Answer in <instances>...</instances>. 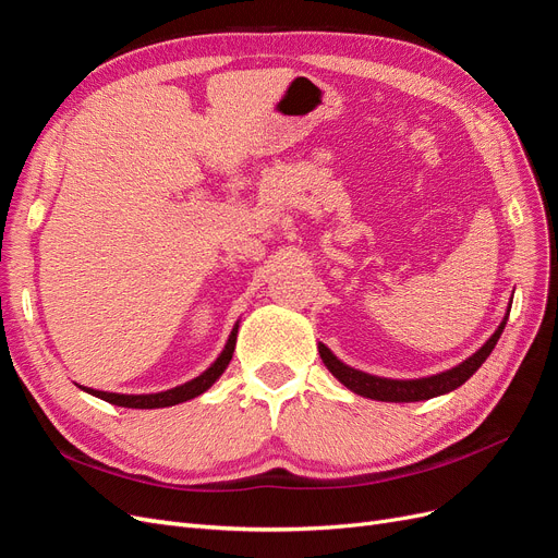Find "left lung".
I'll return each instance as SVG.
<instances>
[{"instance_id": "obj_1", "label": "left lung", "mask_w": 558, "mask_h": 558, "mask_svg": "<svg viewBox=\"0 0 558 558\" xmlns=\"http://www.w3.org/2000/svg\"><path fill=\"white\" fill-rule=\"evenodd\" d=\"M508 316H510V307H508V314H505V318L500 320V326L496 328V332L488 337L484 347L472 353L470 359H465L463 363H459L451 369H445L440 375H430L421 379H388V377L367 375L363 369L342 363L326 344L320 342H318V353H320V361H324L326 367L332 373V377L337 381H342L353 393L369 400H381V402H418V400L445 396L475 375L482 367V363L492 356V351L505 330V324H508Z\"/></svg>"}]
</instances>
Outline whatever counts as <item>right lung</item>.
Wrapping results in <instances>:
<instances>
[{
  "mask_svg": "<svg viewBox=\"0 0 558 558\" xmlns=\"http://www.w3.org/2000/svg\"><path fill=\"white\" fill-rule=\"evenodd\" d=\"M238 330H240V320L234 324L228 342L223 347V351L218 353V359L202 373L199 377L185 381L181 386L174 388H167V391L160 393H140V396H128V393H109V391H95V388L88 386H78L81 391H86L95 398H102L111 404H118V408H132V410H158V408H172V404L185 402V400H193L197 396H202L207 391V388L214 386V381L226 373V367L232 361V353H234V342H238Z\"/></svg>",
  "mask_w": 558,
  "mask_h": 558,
  "instance_id": "right-lung-1",
  "label": "right lung"
}]
</instances>
